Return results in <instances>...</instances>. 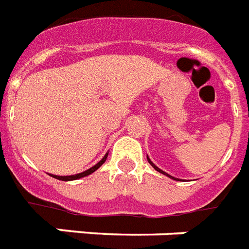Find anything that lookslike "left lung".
Here are the masks:
<instances>
[{
  "label": "left lung",
  "mask_w": 249,
  "mask_h": 249,
  "mask_svg": "<svg viewBox=\"0 0 249 249\" xmlns=\"http://www.w3.org/2000/svg\"><path fill=\"white\" fill-rule=\"evenodd\" d=\"M147 160H149V163H150V164H151V166H153V167H154V168H155V170H157V171H158V172H160V174H164V175H167V174H166V172H163V171H162V170H159V168H158V167H157V166H155V164H154V163H153V162H151V160H150V159H149V158H147ZM168 176H170V175H168ZM170 178H172V176H170ZM172 179H175V178H172ZM175 180H178V179H175Z\"/></svg>",
  "instance_id": "1"
}]
</instances>
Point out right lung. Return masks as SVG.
Here are the masks:
<instances>
[{
	"label": "right lung",
	"mask_w": 249,
	"mask_h": 249,
	"mask_svg": "<svg viewBox=\"0 0 249 249\" xmlns=\"http://www.w3.org/2000/svg\"><path fill=\"white\" fill-rule=\"evenodd\" d=\"M107 155H108V154L104 155L103 159H102V160H100L99 163H96V164H95L94 167H91V168H89V170H87V171H83V172H81V174H77V175H71V176H57V175H51V176H53L54 179L62 180V181H69V180L81 179V178H85V176L90 175V174H92L94 171L98 170V168H99V167L102 166V164H103L104 162H106V159H107Z\"/></svg>",
	"instance_id": "obj_1"
}]
</instances>
